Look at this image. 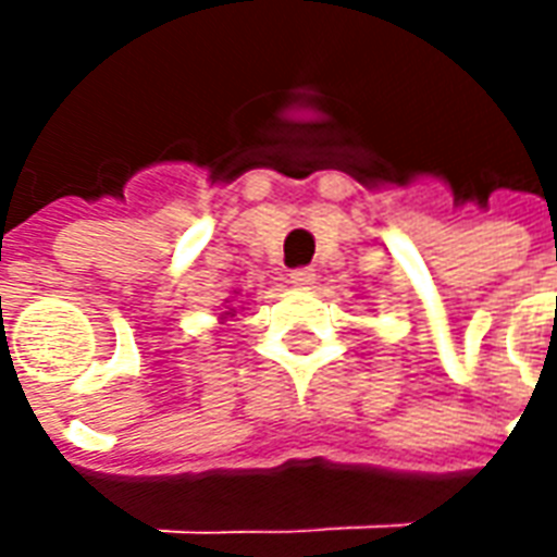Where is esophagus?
<instances>
[{"instance_id": "1", "label": "esophagus", "mask_w": 557, "mask_h": 557, "mask_svg": "<svg viewBox=\"0 0 557 557\" xmlns=\"http://www.w3.org/2000/svg\"><path fill=\"white\" fill-rule=\"evenodd\" d=\"M289 283L298 289H310L315 283V268H295L289 274Z\"/></svg>"}]
</instances>
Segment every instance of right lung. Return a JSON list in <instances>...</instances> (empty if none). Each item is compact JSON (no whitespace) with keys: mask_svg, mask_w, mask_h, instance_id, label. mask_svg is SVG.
<instances>
[{"mask_svg":"<svg viewBox=\"0 0 557 557\" xmlns=\"http://www.w3.org/2000/svg\"><path fill=\"white\" fill-rule=\"evenodd\" d=\"M226 315H230V313H226Z\"/></svg>","mask_w":557,"mask_h":557,"instance_id":"1","label":"right lung"}]
</instances>
